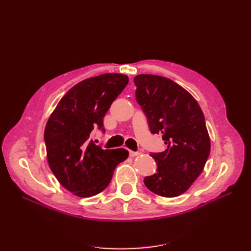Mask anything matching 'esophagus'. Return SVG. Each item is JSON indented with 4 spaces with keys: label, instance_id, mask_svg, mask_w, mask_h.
<instances>
[{
    "label": "esophagus",
    "instance_id": "esophagus-1",
    "mask_svg": "<svg viewBox=\"0 0 251 251\" xmlns=\"http://www.w3.org/2000/svg\"><path fill=\"white\" fill-rule=\"evenodd\" d=\"M138 155H140V153H139V151H130V157L134 158V157H136V156H138Z\"/></svg>",
    "mask_w": 251,
    "mask_h": 251
}]
</instances>
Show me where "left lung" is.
Returning a JSON list of instances; mask_svg holds the SVG:
<instances>
[{"mask_svg": "<svg viewBox=\"0 0 251 251\" xmlns=\"http://www.w3.org/2000/svg\"><path fill=\"white\" fill-rule=\"evenodd\" d=\"M136 100L153 134H162L166 150L153 153L157 173L144 178L156 195L174 198L185 193L202 173L210 151L203 112L194 96L175 81L151 74L134 77Z\"/></svg>", "mask_w": 251, "mask_h": 251, "instance_id": "left-lung-1", "label": "left lung"}]
</instances>
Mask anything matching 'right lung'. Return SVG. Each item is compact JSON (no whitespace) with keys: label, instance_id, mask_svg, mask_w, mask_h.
Here are the masks:
<instances>
[{"label":"right lung","instance_id":"right-lung-1","mask_svg":"<svg viewBox=\"0 0 251 251\" xmlns=\"http://www.w3.org/2000/svg\"><path fill=\"white\" fill-rule=\"evenodd\" d=\"M128 82L125 74L104 73L83 79L63 96L45 127L47 160L57 181L74 196L101 193L116 166L128 157L125 149L102 150L89 141Z\"/></svg>","mask_w":251,"mask_h":251}]
</instances>
